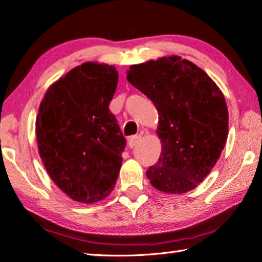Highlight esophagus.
Wrapping results in <instances>:
<instances>
[{"label": "esophagus", "instance_id": "34e87169", "mask_svg": "<svg viewBox=\"0 0 262 262\" xmlns=\"http://www.w3.org/2000/svg\"><path fill=\"white\" fill-rule=\"evenodd\" d=\"M141 140V135H134V136H132V138L128 140V146H129L130 148H133V147H135L136 144L139 143V141Z\"/></svg>", "mask_w": 262, "mask_h": 262}]
</instances>
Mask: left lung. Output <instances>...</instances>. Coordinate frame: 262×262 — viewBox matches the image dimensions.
Returning <instances> with one entry per match:
<instances>
[{
    "label": "left lung",
    "instance_id": "left-lung-1",
    "mask_svg": "<svg viewBox=\"0 0 262 262\" xmlns=\"http://www.w3.org/2000/svg\"><path fill=\"white\" fill-rule=\"evenodd\" d=\"M127 80L159 112L162 151L146 172L150 184L171 194L194 189L226 143L228 112L222 91L202 69L178 56L132 65Z\"/></svg>",
    "mask_w": 262,
    "mask_h": 262
}]
</instances>
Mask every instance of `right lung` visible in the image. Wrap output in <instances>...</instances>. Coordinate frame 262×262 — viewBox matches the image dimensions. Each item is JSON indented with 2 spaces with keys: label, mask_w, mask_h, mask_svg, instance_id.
Instances as JSON below:
<instances>
[{
  "label": "right lung",
  "mask_w": 262,
  "mask_h": 262,
  "mask_svg": "<svg viewBox=\"0 0 262 262\" xmlns=\"http://www.w3.org/2000/svg\"><path fill=\"white\" fill-rule=\"evenodd\" d=\"M119 74L85 63L49 87L36 120L39 155L50 177L73 201L95 203L113 190L126 146L110 111Z\"/></svg>",
  "instance_id": "1"
}]
</instances>
